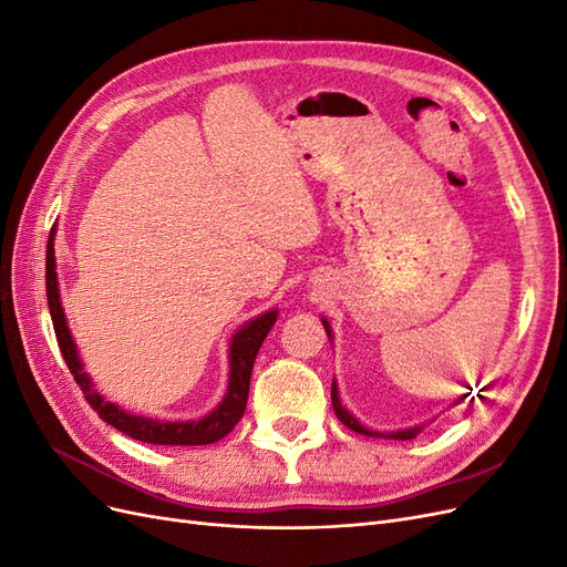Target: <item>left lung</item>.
Returning a JSON list of instances; mask_svg holds the SVG:
<instances>
[{"mask_svg": "<svg viewBox=\"0 0 567 567\" xmlns=\"http://www.w3.org/2000/svg\"><path fill=\"white\" fill-rule=\"evenodd\" d=\"M321 323H323V329H326V336L331 338V329H329V321H323L321 319ZM466 400V394H463L461 398V402ZM331 402H333V411H336V416L346 423L350 431H354V433H362V435H381V433H371L369 427H364V425H359V421L352 416V414H348L346 409H342V404H340V400H338V388H336V383L331 385ZM421 431V427H411V431H400V433H392V435H381V437H392V440H411V437H416V433Z\"/></svg>", "mask_w": 567, "mask_h": 567, "instance_id": "1", "label": "left lung"}]
</instances>
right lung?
<instances>
[{"mask_svg":"<svg viewBox=\"0 0 567 567\" xmlns=\"http://www.w3.org/2000/svg\"><path fill=\"white\" fill-rule=\"evenodd\" d=\"M47 300H49V312H51V321H54V331H56L61 354L65 359L68 369H71L75 383L80 385L84 400L90 402V406L96 411V414L109 425L117 427L120 433H125L140 442L184 444V447H188V444L217 442L225 435H229L234 431V425L241 421L246 404H248L250 373H252L255 357H257V352H260L262 340L267 338L274 321H277V310L265 312L262 317H257L250 323H246L244 329L231 338L229 390L225 394V400H221V404L215 411H210V414L200 421H186V423L167 421L165 423V421H153V419H144V416H132V414H127V411L117 409L113 402H106L92 388L87 373L82 371L75 342L65 326V315L61 310V300H59L56 265H54V227H51L49 244H47Z\"/></svg>","mask_w":567,"mask_h":567,"instance_id":"add662e5","label":"right lung"}]
</instances>
